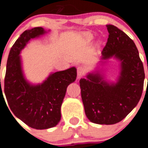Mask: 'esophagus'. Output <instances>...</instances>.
I'll return each instance as SVG.
<instances>
[{
    "label": "esophagus",
    "instance_id": "1",
    "mask_svg": "<svg viewBox=\"0 0 148 148\" xmlns=\"http://www.w3.org/2000/svg\"><path fill=\"white\" fill-rule=\"evenodd\" d=\"M86 73V69L84 66H79L77 68V79H79Z\"/></svg>",
    "mask_w": 148,
    "mask_h": 148
}]
</instances>
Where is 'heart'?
Listing matches in <instances>:
<instances>
[{
	"instance_id": "b5f03b06",
	"label": "heart",
	"mask_w": 148,
	"mask_h": 148,
	"mask_svg": "<svg viewBox=\"0 0 148 148\" xmlns=\"http://www.w3.org/2000/svg\"><path fill=\"white\" fill-rule=\"evenodd\" d=\"M89 38H90V36H89Z\"/></svg>"
}]
</instances>
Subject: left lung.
<instances>
[{
  "label": "left lung",
  "mask_w": 148,
  "mask_h": 148,
  "mask_svg": "<svg viewBox=\"0 0 148 148\" xmlns=\"http://www.w3.org/2000/svg\"><path fill=\"white\" fill-rule=\"evenodd\" d=\"M108 38L102 59L114 56L121 62V72L116 84L108 83L99 73L80 79L81 97L86 116L100 125L119 122L136 106L144 87L145 71L133 40L113 25H107Z\"/></svg>",
  "instance_id": "left-lung-1"
}]
</instances>
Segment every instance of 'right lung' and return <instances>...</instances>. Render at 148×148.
Here are the masks:
<instances>
[{"mask_svg": "<svg viewBox=\"0 0 148 148\" xmlns=\"http://www.w3.org/2000/svg\"><path fill=\"white\" fill-rule=\"evenodd\" d=\"M44 33L42 27H35L21 34L9 51L4 79V93L10 110L28 126L38 130L58 125L66 88L77 77V69L72 67L53 73L38 86L30 85L25 79L20 53L32 38ZM1 95L3 97L2 89Z\"/></svg>", "mask_w": 148, "mask_h": 148, "instance_id": "1", "label": "right lung"}]
</instances>
